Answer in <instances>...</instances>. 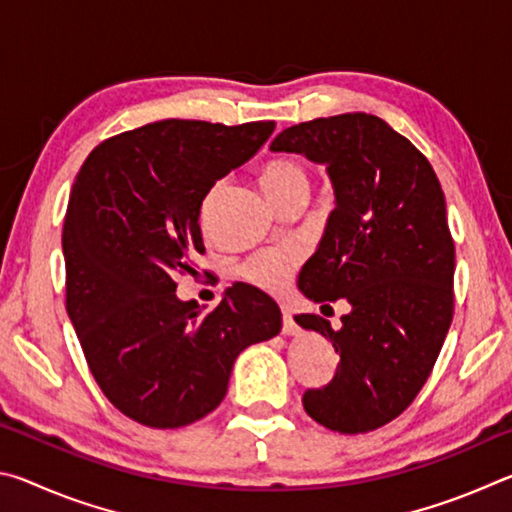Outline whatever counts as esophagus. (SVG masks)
Masks as SVG:
<instances>
[{
  "label": "esophagus",
  "mask_w": 512,
  "mask_h": 512,
  "mask_svg": "<svg viewBox=\"0 0 512 512\" xmlns=\"http://www.w3.org/2000/svg\"><path fill=\"white\" fill-rule=\"evenodd\" d=\"M282 334H287V336L298 334V325H296V320H293V316H291V309L284 307V305H282Z\"/></svg>",
  "instance_id": "esophagus-1"
}]
</instances>
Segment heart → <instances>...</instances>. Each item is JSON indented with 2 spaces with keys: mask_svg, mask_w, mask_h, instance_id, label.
Returning <instances> with one entry per match:
<instances>
[{
  "mask_svg": "<svg viewBox=\"0 0 512 512\" xmlns=\"http://www.w3.org/2000/svg\"><path fill=\"white\" fill-rule=\"evenodd\" d=\"M262 183L266 192L277 203L282 196L298 187H309L307 173L296 160L273 158L262 167ZM300 253L296 248H273L255 255L241 266V275L250 284L264 291H282L291 282L293 271L298 268Z\"/></svg>",
  "mask_w": 512,
  "mask_h": 512,
  "instance_id": "1",
  "label": "heart"
}]
</instances>
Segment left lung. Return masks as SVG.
Wrapping results in <instances>:
<instances>
[{
	"instance_id": "8db88e82",
	"label": "left lung",
	"mask_w": 512,
	"mask_h": 512,
	"mask_svg": "<svg viewBox=\"0 0 512 512\" xmlns=\"http://www.w3.org/2000/svg\"><path fill=\"white\" fill-rule=\"evenodd\" d=\"M271 151L327 164L336 207L298 289L323 307L339 298L350 305L339 329L323 316H296L341 359L302 404L332 431L379 429L420 393L452 325L456 250L443 187L404 135L366 112L302 121Z\"/></svg>"
}]
</instances>
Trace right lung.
Returning a JSON list of instances; mask_svg holds the SVG:
<instances>
[{
  "label": "right lung",
  "instance_id": "add662e5",
  "mask_svg": "<svg viewBox=\"0 0 512 512\" xmlns=\"http://www.w3.org/2000/svg\"><path fill=\"white\" fill-rule=\"evenodd\" d=\"M273 131L275 121H155L108 137L76 176L63 225L65 307L103 395L146 427L205 418L239 352L280 334V307L250 284H232L210 314L176 296V277L196 275L205 253L203 198Z\"/></svg>",
  "mask_w": 512,
  "mask_h": 512
}]
</instances>
